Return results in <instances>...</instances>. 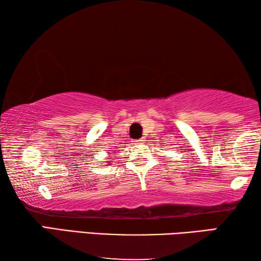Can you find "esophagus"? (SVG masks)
Masks as SVG:
<instances>
[{"label":"esophagus","mask_w":261,"mask_h":261,"mask_svg":"<svg viewBox=\"0 0 261 261\" xmlns=\"http://www.w3.org/2000/svg\"><path fill=\"white\" fill-rule=\"evenodd\" d=\"M135 144H144L145 143V138H139V139H136L134 141Z\"/></svg>","instance_id":"1"}]
</instances>
